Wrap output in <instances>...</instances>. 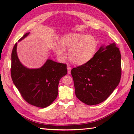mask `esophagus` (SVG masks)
I'll list each match as a JSON object with an SVG mask.
<instances>
[{
	"instance_id": "obj_1",
	"label": "esophagus",
	"mask_w": 134,
	"mask_h": 134,
	"mask_svg": "<svg viewBox=\"0 0 134 134\" xmlns=\"http://www.w3.org/2000/svg\"><path fill=\"white\" fill-rule=\"evenodd\" d=\"M71 67L68 66L67 67V70H68V74H70L71 73Z\"/></svg>"
}]
</instances>
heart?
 <instances>
[{
  "label": "heart",
  "instance_id": "b5f03b06",
  "mask_svg": "<svg viewBox=\"0 0 134 134\" xmlns=\"http://www.w3.org/2000/svg\"><path fill=\"white\" fill-rule=\"evenodd\" d=\"M61 46L55 47L57 55L64 57V49H69V58L73 64L82 65L91 60L96 53L97 41L94 37L79 33H69L60 38Z\"/></svg>",
  "mask_w": 134,
  "mask_h": 134
}]
</instances>
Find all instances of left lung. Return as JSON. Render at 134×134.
I'll return each instance as SVG.
<instances>
[{"label":"left lung","mask_w":134,"mask_h":134,"mask_svg":"<svg viewBox=\"0 0 134 134\" xmlns=\"http://www.w3.org/2000/svg\"><path fill=\"white\" fill-rule=\"evenodd\" d=\"M76 96L88 105L105 101L119 85L121 55L115 42L102 45L91 60L71 70Z\"/></svg>","instance_id":"8db88e82"}]
</instances>
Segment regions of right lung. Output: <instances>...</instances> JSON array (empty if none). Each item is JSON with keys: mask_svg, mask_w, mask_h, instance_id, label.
Listing matches in <instances>:
<instances>
[{"mask_svg": "<svg viewBox=\"0 0 134 134\" xmlns=\"http://www.w3.org/2000/svg\"><path fill=\"white\" fill-rule=\"evenodd\" d=\"M29 34L27 32L19 41ZM17 43L12 52L11 77L22 97L28 103L45 108L58 95L59 81L67 73V65L48 59L41 67L29 69L22 64L17 55Z\"/></svg>", "mask_w": 134, "mask_h": 134, "instance_id": "obj_1", "label": "right lung"}]
</instances>
